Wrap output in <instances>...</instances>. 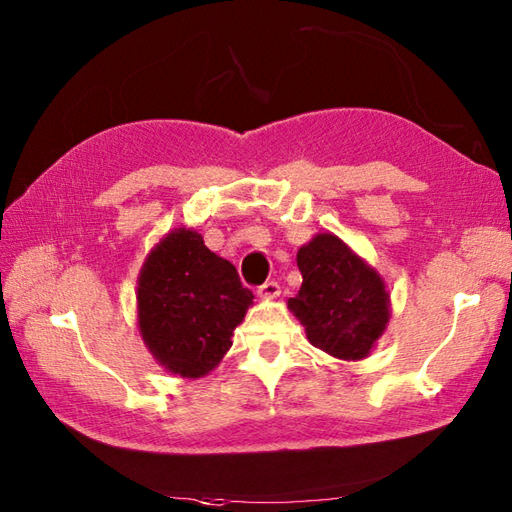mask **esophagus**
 I'll return each instance as SVG.
<instances>
[{"mask_svg": "<svg viewBox=\"0 0 512 512\" xmlns=\"http://www.w3.org/2000/svg\"><path fill=\"white\" fill-rule=\"evenodd\" d=\"M279 292H281V288H279L277 281H266V284L257 288V295L262 299H277Z\"/></svg>", "mask_w": 512, "mask_h": 512, "instance_id": "esophagus-1", "label": "esophagus"}]
</instances>
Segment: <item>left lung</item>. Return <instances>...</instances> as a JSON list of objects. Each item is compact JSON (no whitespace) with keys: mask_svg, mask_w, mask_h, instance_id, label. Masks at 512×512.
I'll use <instances>...</instances> for the list:
<instances>
[{"mask_svg":"<svg viewBox=\"0 0 512 512\" xmlns=\"http://www.w3.org/2000/svg\"><path fill=\"white\" fill-rule=\"evenodd\" d=\"M303 284L288 310L308 341L341 361H361L387 330L391 303L385 279L332 233H317L297 253Z\"/></svg>","mask_w":512,"mask_h":512,"instance_id":"8db88e82","label":"left lung"}]
</instances>
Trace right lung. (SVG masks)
<instances>
[{
    "label": "right lung",
    "mask_w": 512,
    "mask_h": 512,
    "mask_svg": "<svg viewBox=\"0 0 512 512\" xmlns=\"http://www.w3.org/2000/svg\"><path fill=\"white\" fill-rule=\"evenodd\" d=\"M253 306L237 270L193 228H173L149 250L138 275V330L169 374L202 378L220 365Z\"/></svg>",
    "instance_id": "right-lung-1"
}]
</instances>
